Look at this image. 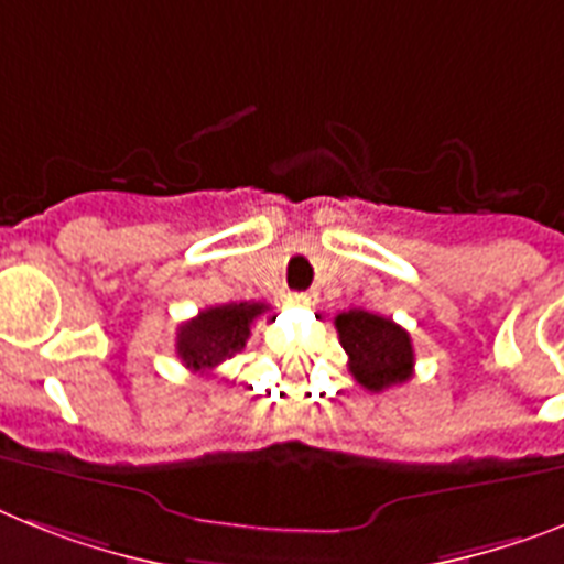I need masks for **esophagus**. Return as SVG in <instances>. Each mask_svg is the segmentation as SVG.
Masks as SVG:
<instances>
[{"mask_svg": "<svg viewBox=\"0 0 564 564\" xmlns=\"http://www.w3.org/2000/svg\"><path fill=\"white\" fill-rule=\"evenodd\" d=\"M291 302L300 307H316L319 296L314 291H302V293H291Z\"/></svg>", "mask_w": 564, "mask_h": 564, "instance_id": "34e87169", "label": "esophagus"}]
</instances>
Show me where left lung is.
<instances>
[{"mask_svg": "<svg viewBox=\"0 0 564 564\" xmlns=\"http://www.w3.org/2000/svg\"><path fill=\"white\" fill-rule=\"evenodd\" d=\"M348 368L365 391L382 393L413 377L411 334L388 316L350 307L334 319Z\"/></svg>", "mask_w": 564, "mask_h": 564, "instance_id": "8db88e82", "label": "left lung"}]
</instances>
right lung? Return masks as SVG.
<instances>
[{"instance_id": "obj_1", "label": "right lung", "mask_w": 564, "mask_h": 564, "mask_svg": "<svg viewBox=\"0 0 564 564\" xmlns=\"http://www.w3.org/2000/svg\"><path fill=\"white\" fill-rule=\"evenodd\" d=\"M271 307L262 302H230L199 311L191 322L176 330V354L191 370H214L245 348L250 325ZM276 316H271V322Z\"/></svg>"}]
</instances>
